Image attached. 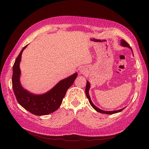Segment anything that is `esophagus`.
<instances>
[{
    "instance_id": "1",
    "label": "esophagus",
    "mask_w": 149,
    "mask_h": 149,
    "mask_svg": "<svg viewBox=\"0 0 149 149\" xmlns=\"http://www.w3.org/2000/svg\"><path fill=\"white\" fill-rule=\"evenodd\" d=\"M85 69H84V68H81V69H80V72H81V73H82V74H84V72H85Z\"/></svg>"
}]
</instances>
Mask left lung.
<instances>
[{
	"mask_svg": "<svg viewBox=\"0 0 149 149\" xmlns=\"http://www.w3.org/2000/svg\"><path fill=\"white\" fill-rule=\"evenodd\" d=\"M121 45L123 46H124V47H127V48H129L132 49L130 46L129 45V43L126 42L124 40H121ZM90 83L88 81H86V89H85V93H86V97L87 98H88L89 100V103L91 104V105L92 106V107L95 109V110L96 111H97L98 112H100V113H105V114H113V113H118V112H121L123 109L125 108H123V109H120V110H118V111H103V110H101V109H100L99 108H98L97 107H96L94 104H93L92 102V101L91 100V98H90V96L89 95V88H90Z\"/></svg>",
	"mask_w": 149,
	"mask_h": 149,
	"instance_id": "1",
	"label": "left lung"
}]
</instances>
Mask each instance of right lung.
<instances>
[{
	"instance_id": "obj_1",
	"label": "right lung",
	"mask_w": 149,
	"mask_h": 149,
	"mask_svg": "<svg viewBox=\"0 0 149 149\" xmlns=\"http://www.w3.org/2000/svg\"><path fill=\"white\" fill-rule=\"evenodd\" d=\"M28 45L23 48L13 65V89L17 102L26 110L36 115H45L54 112L61 106L68 89L74 83L77 73L61 80L55 86L42 95H34L23 89L20 83L19 64L22 53Z\"/></svg>"
}]
</instances>
